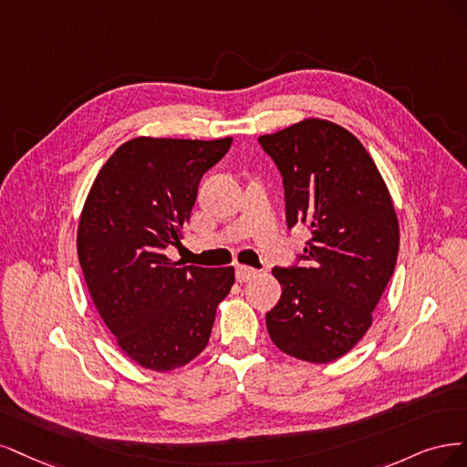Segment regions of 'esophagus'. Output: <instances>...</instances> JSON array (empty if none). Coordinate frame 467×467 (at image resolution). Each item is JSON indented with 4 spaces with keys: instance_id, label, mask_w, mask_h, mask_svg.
Here are the masks:
<instances>
[{
    "instance_id": "obj_1",
    "label": "esophagus",
    "mask_w": 467,
    "mask_h": 467,
    "mask_svg": "<svg viewBox=\"0 0 467 467\" xmlns=\"http://www.w3.org/2000/svg\"><path fill=\"white\" fill-rule=\"evenodd\" d=\"M234 274H236V281H240V283H246V281H250L252 277H255V269L254 267H248V265H236L234 267Z\"/></svg>"
}]
</instances>
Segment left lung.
<instances>
[{
	"label": "left lung",
	"instance_id": "8db88e82",
	"mask_svg": "<svg viewBox=\"0 0 467 467\" xmlns=\"http://www.w3.org/2000/svg\"><path fill=\"white\" fill-rule=\"evenodd\" d=\"M283 178L289 231H310L289 267H274L279 303L265 314L277 348L308 363L351 351L394 274L396 209L374 161L351 131L303 119L258 140Z\"/></svg>",
	"mask_w": 467,
	"mask_h": 467
}]
</instances>
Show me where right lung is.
Returning a JSON list of instances; mask_svg holds the SVG:
<instances>
[{
  "instance_id": "add662e5",
  "label": "right lung",
  "mask_w": 467,
  "mask_h": 467,
  "mask_svg": "<svg viewBox=\"0 0 467 467\" xmlns=\"http://www.w3.org/2000/svg\"><path fill=\"white\" fill-rule=\"evenodd\" d=\"M231 143L130 140L87 195L78 231L85 283L119 349L145 368L169 372L198 357L234 283V267L184 265L164 255L180 244L203 174Z\"/></svg>"
}]
</instances>
